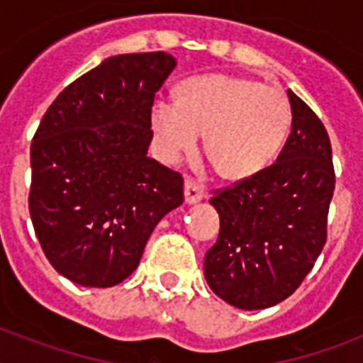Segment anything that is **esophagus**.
I'll use <instances>...</instances> for the list:
<instances>
[{"instance_id":"34e87169","label":"esophagus","mask_w":363,"mask_h":363,"mask_svg":"<svg viewBox=\"0 0 363 363\" xmlns=\"http://www.w3.org/2000/svg\"><path fill=\"white\" fill-rule=\"evenodd\" d=\"M203 198H207V192H205V189L201 187L200 184H196L194 179L189 178L187 182H185V201L191 205V203H196V201L203 200Z\"/></svg>"}]
</instances>
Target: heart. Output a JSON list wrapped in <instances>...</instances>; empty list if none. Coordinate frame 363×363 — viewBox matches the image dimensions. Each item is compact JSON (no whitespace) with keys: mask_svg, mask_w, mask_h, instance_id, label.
Masks as SVG:
<instances>
[{"mask_svg":"<svg viewBox=\"0 0 363 363\" xmlns=\"http://www.w3.org/2000/svg\"><path fill=\"white\" fill-rule=\"evenodd\" d=\"M289 123L284 92L230 76L189 79L182 98L160 96L152 107L154 140L165 162L194 149L207 130V150L233 179L262 171L277 156Z\"/></svg>","mask_w":363,"mask_h":363,"instance_id":"b5f03b06","label":"heart"}]
</instances>
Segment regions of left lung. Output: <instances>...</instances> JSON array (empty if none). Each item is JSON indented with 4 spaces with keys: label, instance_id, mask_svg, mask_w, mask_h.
Masks as SVG:
<instances>
[{
    "label": "left lung",
    "instance_id": "left-lung-1",
    "mask_svg": "<svg viewBox=\"0 0 363 363\" xmlns=\"http://www.w3.org/2000/svg\"><path fill=\"white\" fill-rule=\"evenodd\" d=\"M287 96L293 130L277 162L211 198L220 234L205 255V280L238 309H265L289 298L327 240L335 192L329 134L306 101L293 91Z\"/></svg>",
    "mask_w": 363,
    "mask_h": 363
}]
</instances>
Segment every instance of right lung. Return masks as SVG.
<instances>
[{"label":"right lung","instance_id":"add662e5","mask_svg":"<svg viewBox=\"0 0 363 363\" xmlns=\"http://www.w3.org/2000/svg\"><path fill=\"white\" fill-rule=\"evenodd\" d=\"M174 67L162 50L107 57L60 92L32 138V225L74 284L129 278L154 227L184 203L182 174L147 156L154 96Z\"/></svg>","mask_w":363,"mask_h":363}]
</instances>
